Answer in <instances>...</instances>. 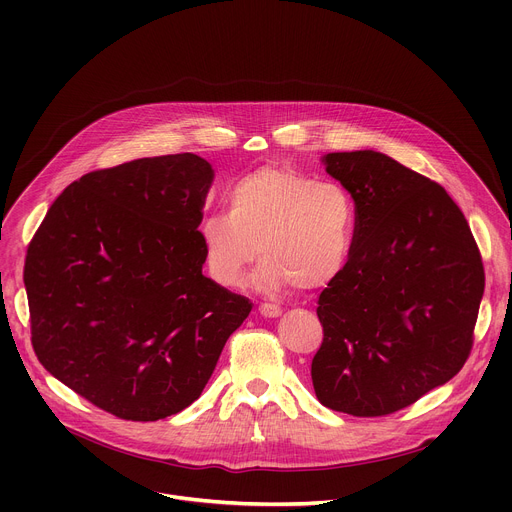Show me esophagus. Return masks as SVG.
I'll return each instance as SVG.
<instances>
[{"label":"esophagus","mask_w":512,"mask_h":512,"mask_svg":"<svg viewBox=\"0 0 512 512\" xmlns=\"http://www.w3.org/2000/svg\"><path fill=\"white\" fill-rule=\"evenodd\" d=\"M259 314L265 316V318H277L281 314V308L275 306V304H261Z\"/></svg>","instance_id":"1"}]
</instances>
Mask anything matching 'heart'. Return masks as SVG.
I'll use <instances>...</instances> for the list:
<instances>
[{"instance_id": "heart-1", "label": "heart", "mask_w": 512, "mask_h": 512, "mask_svg": "<svg viewBox=\"0 0 512 512\" xmlns=\"http://www.w3.org/2000/svg\"><path fill=\"white\" fill-rule=\"evenodd\" d=\"M225 202L227 212L208 214L198 233L206 269L223 287H239L257 253L253 285L263 291L318 289L344 269L356 214L342 186L265 168L237 180Z\"/></svg>"}]
</instances>
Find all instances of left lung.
<instances>
[{
    "label": "left lung",
    "instance_id": "left-lung-1",
    "mask_svg": "<svg viewBox=\"0 0 512 512\" xmlns=\"http://www.w3.org/2000/svg\"><path fill=\"white\" fill-rule=\"evenodd\" d=\"M326 172L354 200V239L318 298L324 330L312 360L322 405L354 417L409 407L470 356L484 267L450 194L393 158L336 152Z\"/></svg>",
    "mask_w": 512,
    "mask_h": 512
}]
</instances>
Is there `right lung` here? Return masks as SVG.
Wrapping results in <instances>:
<instances>
[{
	"instance_id": "add662e5",
	"label": "right lung",
	"mask_w": 512,
	"mask_h": 512,
	"mask_svg": "<svg viewBox=\"0 0 512 512\" xmlns=\"http://www.w3.org/2000/svg\"><path fill=\"white\" fill-rule=\"evenodd\" d=\"M212 166L141 158L72 182L28 245L42 367L99 409L158 421L192 405L251 302L202 275Z\"/></svg>"
}]
</instances>
